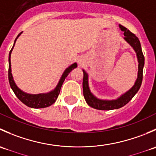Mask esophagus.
I'll return each mask as SVG.
<instances>
[{"label":"esophagus","instance_id":"obj_1","mask_svg":"<svg viewBox=\"0 0 156 156\" xmlns=\"http://www.w3.org/2000/svg\"><path fill=\"white\" fill-rule=\"evenodd\" d=\"M78 63H79V64L81 63V59H79V60H78Z\"/></svg>","mask_w":156,"mask_h":156}]
</instances>
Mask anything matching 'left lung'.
<instances>
[{
  "label": "left lung",
  "instance_id": "left-lung-1",
  "mask_svg": "<svg viewBox=\"0 0 156 156\" xmlns=\"http://www.w3.org/2000/svg\"><path fill=\"white\" fill-rule=\"evenodd\" d=\"M122 31H124L125 41L132 47L136 53L137 56L138 62V76L134 85L132 87L130 90H129L127 93L119 97L115 100H99L97 97H94L90 91L89 87H88V77L87 74L85 71L83 70L84 72V78H83V94L85 99L86 102L90 107L96 108L99 110H112L119 108L122 106H125L137 93L143 81V70L144 66V56L143 53L142 49H141L140 42L139 38L135 35L133 33L129 31L127 28L124 27L123 26H119Z\"/></svg>",
  "mask_w": 156,
  "mask_h": 156
}]
</instances>
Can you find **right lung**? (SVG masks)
Masks as SVG:
<instances>
[{
    "mask_svg": "<svg viewBox=\"0 0 156 156\" xmlns=\"http://www.w3.org/2000/svg\"><path fill=\"white\" fill-rule=\"evenodd\" d=\"M22 32H20L18 34V36L16 38L15 42H14V44L16 43V41L18 38L19 36L21 34ZM12 46V49L10 51V54H9V69H8V78H9V82H10V85L11 88H12V91L14 92L15 95L16 96L17 98L22 102V103H24L25 105H26L27 106L31 108H46L48 106H51L53 103H55V101L57 99L58 96H59V92H60L61 87L62 85V83L65 81L66 78L67 77V75H69V72L77 67V63H74L72 65H71L69 68H67L64 72V73L62 74V77H61L60 80H59V83H58L56 87L53 90V91H50V93L48 94H26V93L23 92L20 88H18L16 85L15 82L13 81V78H12V73H11V65H10V54L11 52H12V48L14 47Z\"/></svg>",
    "mask_w": 156,
    "mask_h": 156,
    "instance_id": "obj_1",
    "label": "right lung"
}]
</instances>
